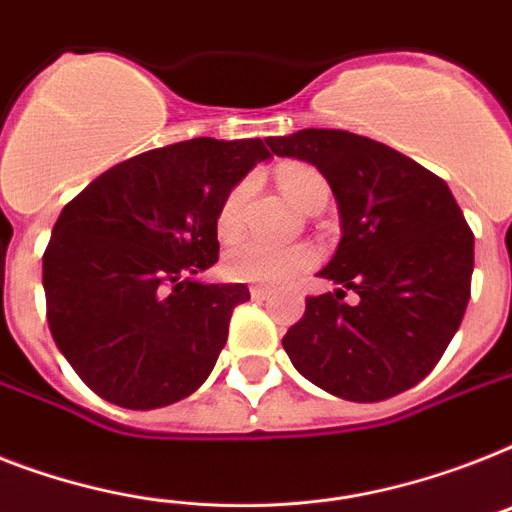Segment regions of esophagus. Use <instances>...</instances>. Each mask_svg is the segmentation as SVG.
<instances>
[{
    "mask_svg": "<svg viewBox=\"0 0 512 512\" xmlns=\"http://www.w3.org/2000/svg\"><path fill=\"white\" fill-rule=\"evenodd\" d=\"M249 297L255 299V302H263V299L270 297V289H265V286H252V289H249Z\"/></svg>",
    "mask_w": 512,
    "mask_h": 512,
    "instance_id": "esophagus-1",
    "label": "esophagus"
}]
</instances>
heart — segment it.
<instances>
[{
    "label": "heart",
    "instance_id": "b5f03b06",
    "mask_svg": "<svg viewBox=\"0 0 512 512\" xmlns=\"http://www.w3.org/2000/svg\"><path fill=\"white\" fill-rule=\"evenodd\" d=\"M278 186L284 197L302 213H321L331 197V186L321 170L305 162H289L278 170ZM249 194V181H239L220 199L215 213V231L220 239H234L242 228V210ZM318 263V252L307 244L270 247L263 242H236L223 255V273L231 281L263 286H284L297 281L302 273Z\"/></svg>",
    "mask_w": 512,
    "mask_h": 512
}]
</instances>
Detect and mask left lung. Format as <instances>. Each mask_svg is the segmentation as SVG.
Returning <instances> with one entry per match:
<instances>
[{"label": "left lung", "mask_w": 512, "mask_h": 512, "mask_svg": "<svg viewBox=\"0 0 512 512\" xmlns=\"http://www.w3.org/2000/svg\"><path fill=\"white\" fill-rule=\"evenodd\" d=\"M278 157L313 162L342 215V242L321 276L342 289L305 299L284 350L307 381L378 402L429 376L471 297L473 231L450 186L381 141L305 128L273 136ZM344 288L358 302H343Z\"/></svg>", "instance_id": "obj_1"}]
</instances>
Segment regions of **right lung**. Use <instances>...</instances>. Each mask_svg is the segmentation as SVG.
I'll list each match as a JSON object with an SVG mask.
<instances>
[{
    "instance_id": "1",
    "label": "right lung",
    "mask_w": 512,
    "mask_h": 512,
    "mask_svg": "<svg viewBox=\"0 0 512 512\" xmlns=\"http://www.w3.org/2000/svg\"><path fill=\"white\" fill-rule=\"evenodd\" d=\"M270 157L263 139H189L120 162L62 207L44 249L54 344L91 392L152 410L202 386L244 284H199L218 263L215 213Z\"/></svg>"
}]
</instances>
